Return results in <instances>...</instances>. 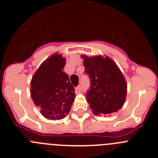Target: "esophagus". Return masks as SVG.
Here are the masks:
<instances>
[{
    "mask_svg": "<svg viewBox=\"0 0 158 158\" xmlns=\"http://www.w3.org/2000/svg\"><path fill=\"white\" fill-rule=\"evenodd\" d=\"M75 91H76L77 93H80L82 92V87L81 85L77 86V87L75 88Z\"/></svg>",
    "mask_w": 158,
    "mask_h": 158,
    "instance_id": "1",
    "label": "esophagus"
}]
</instances>
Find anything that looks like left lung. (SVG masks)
<instances>
[{
    "instance_id": "left-lung-1",
    "label": "left lung",
    "mask_w": 158,
    "mask_h": 158,
    "mask_svg": "<svg viewBox=\"0 0 158 158\" xmlns=\"http://www.w3.org/2000/svg\"><path fill=\"white\" fill-rule=\"evenodd\" d=\"M85 73L91 86L86 94L89 107L96 115L116 112L123 105L127 96V82L113 60L101 55H82Z\"/></svg>"
}]
</instances>
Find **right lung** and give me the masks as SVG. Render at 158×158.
<instances>
[{
  "label": "right lung",
  "instance_id": "obj_1",
  "mask_svg": "<svg viewBox=\"0 0 158 158\" xmlns=\"http://www.w3.org/2000/svg\"><path fill=\"white\" fill-rule=\"evenodd\" d=\"M65 58L52 54L40 65L31 81L34 104L48 119H62L68 115L74 101V88L64 72Z\"/></svg>",
  "mask_w": 158,
  "mask_h": 158
}]
</instances>
